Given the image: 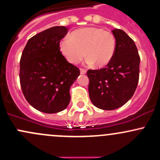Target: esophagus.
Segmentation results:
<instances>
[{"instance_id":"obj_1","label":"esophagus","mask_w":160,"mask_h":160,"mask_svg":"<svg viewBox=\"0 0 160 160\" xmlns=\"http://www.w3.org/2000/svg\"><path fill=\"white\" fill-rule=\"evenodd\" d=\"M80 73H81V74H85L86 73H87V71H86L85 69H83V68H80Z\"/></svg>"}]
</instances>
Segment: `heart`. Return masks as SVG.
Returning <instances> with one entry per match:
<instances>
[{"label": "heart", "instance_id": "heart-1", "mask_svg": "<svg viewBox=\"0 0 160 160\" xmlns=\"http://www.w3.org/2000/svg\"><path fill=\"white\" fill-rule=\"evenodd\" d=\"M113 33L97 27H85L73 32L61 43V51L71 64H76L85 56L89 64L102 68L109 64L115 52Z\"/></svg>", "mask_w": 160, "mask_h": 160}]
</instances>
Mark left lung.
Masks as SVG:
<instances>
[{"mask_svg":"<svg viewBox=\"0 0 160 160\" xmlns=\"http://www.w3.org/2000/svg\"><path fill=\"white\" fill-rule=\"evenodd\" d=\"M116 42L109 64L99 70H89V95L92 104L103 110L124 106L134 95L138 84L140 56L134 42L125 32L112 30Z\"/></svg>","mask_w":160,"mask_h":160,"instance_id":"left-lung-1","label":"left lung"}]
</instances>
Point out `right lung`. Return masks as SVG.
Instances as JSON below:
<instances>
[{
	"label": "right lung",
	"mask_w": 160,
	"mask_h": 160,
	"mask_svg": "<svg viewBox=\"0 0 160 160\" xmlns=\"http://www.w3.org/2000/svg\"><path fill=\"white\" fill-rule=\"evenodd\" d=\"M65 26H54L29 38L20 62L22 93L33 108L44 113H57L68 107L70 88L80 75L60 52Z\"/></svg>",
	"instance_id": "right-lung-1"
}]
</instances>
